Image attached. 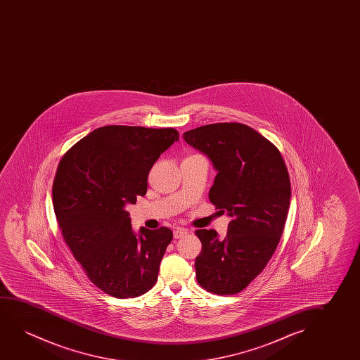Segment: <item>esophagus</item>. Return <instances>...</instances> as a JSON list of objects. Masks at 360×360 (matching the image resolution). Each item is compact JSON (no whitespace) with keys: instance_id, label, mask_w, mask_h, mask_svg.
Here are the masks:
<instances>
[{"instance_id":"1","label":"esophagus","mask_w":360,"mask_h":360,"mask_svg":"<svg viewBox=\"0 0 360 360\" xmlns=\"http://www.w3.org/2000/svg\"><path fill=\"white\" fill-rule=\"evenodd\" d=\"M187 233L188 231L186 229H183V227H177V229L173 231V236H174V238H182V237L186 236Z\"/></svg>"}]
</instances>
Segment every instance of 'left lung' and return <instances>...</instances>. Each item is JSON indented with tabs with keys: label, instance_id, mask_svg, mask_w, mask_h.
Listing matches in <instances>:
<instances>
[{
	"label": "left lung",
	"instance_id": "8db88e82",
	"mask_svg": "<svg viewBox=\"0 0 360 360\" xmlns=\"http://www.w3.org/2000/svg\"><path fill=\"white\" fill-rule=\"evenodd\" d=\"M217 169L210 202L231 221L224 240L197 230V281L217 295L243 290L269 262L281 241L290 205V178L279 150L240 123L209 124L183 134Z\"/></svg>",
	"mask_w": 360,
	"mask_h": 360
}]
</instances>
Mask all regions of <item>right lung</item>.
Instances as JSON below:
<instances>
[{"mask_svg": "<svg viewBox=\"0 0 360 360\" xmlns=\"http://www.w3.org/2000/svg\"><path fill=\"white\" fill-rule=\"evenodd\" d=\"M179 139L173 128L107 125L61 158L53 202L60 230L94 285L114 297L143 295L158 281L173 233L167 227L131 229L125 205L148 191V176Z\"/></svg>", "mask_w": 360, "mask_h": 360, "instance_id": "obj_1", "label": "right lung"}]
</instances>
